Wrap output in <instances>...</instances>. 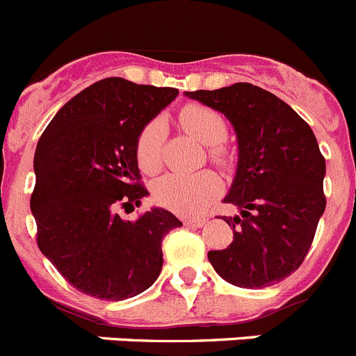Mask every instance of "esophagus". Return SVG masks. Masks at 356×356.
<instances>
[{
    "label": "esophagus",
    "mask_w": 356,
    "mask_h": 356,
    "mask_svg": "<svg viewBox=\"0 0 356 356\" xmlns=\"http://www.w3.org/2000/svg\"><path fill=\"white\" fill-rule=\"evenodd\" d=\"M207 217H197V218H185V226H194V227H203L207 224Z\"/></svg>",
    "instance_id": "esophagus-1"
}]
</instances>
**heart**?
Instances as JSON below:
<instances>
[{
	"instance_id": "heart-1",
	"label": "heart",
	"mask_w": 356,
	"mask_h": 356,
	"mask_svg": "<svg viewBox=\"0 0 356 356\" xmlns=\"http://www.w3.org/2000/svg\"><path fill=\"white\" fill-rule=\"evenodd\" d=\"M180 125L185 132L208 146V156L215 164L226 168L229 152L222 141L227 138V123L220 113L203 104H188L180 111ZM165 129L162 120L146 123L136 139V159L148 175L161 169L164 153ZM222 192V181L213 171L195 175H165L153 185V197L161 207L176 213H197Z\"/></svg>"
}]
</instances>
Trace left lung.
<instances>
[{"mask_svg": "<svg viewBox=\"0 0 356 356\" xmlns=\"http://www.w3.org/2000/svg\"><path fill=\"white\" fill-rule=\"evenodd\" d=\"M185 95L220 111L238 138L236 176L224 203L240 215L222 218L233 226V242L208 259L238 288L277 284L304 263L327 207V168L314 132L288 104L250 83Z\"/></svg>", "mask_w": 356, "mask_h": 356, "instance_id": "left-lung-1", "label": "left lung"}]
</instances>
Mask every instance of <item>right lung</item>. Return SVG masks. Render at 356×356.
Wrapping results in <instances>:
<instances>
[{
  "label": "right lung",
  "instance_id": "add662e5",
  "mask_svg": "<svg viewBox=\"0 0 356 356\" xmlns=\"http://www.w3.org/2000/svg\"><path fill=\"white\" fill-rule=\"evenodd\" d=\"M176 95L107 77L68 100L38 139L29 203L38 249L84 295L132 298L161 273L162 240L181 222L162 208L130 222L118 208L129 213L148 195L136 139Z\"/></svg>",
  "mask_w": 356,
  "mask_h": 356
}]
</instances>
